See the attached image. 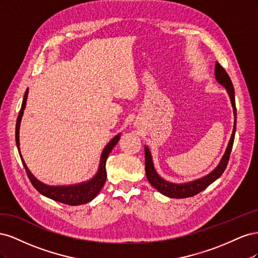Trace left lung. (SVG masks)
I'll use <instances>...</instances> for the list:
<instances>
[{
    "instance_id": "1",
    "label": "left lung",
    "mask_w": 258,
    "mask_h": 258,
    "mask_svg": "<svg viewBox=\"0 0 258 258\" xmlns=\"http://www.w3.org/2000/svg\"><path fill=\"white\" fill-rule=\"evenodd\" d=\"M215 79L216 81L223 85L224 87L227 89L228 95L230 97L231 104L233 107V114H235V126H233L232 130V135L230 138V141L228 143L227 150H226L223 158L218 165L212 172L209 173L207 176L201 177L199 179H196V181H192L189 183H185V184H173V183H169L165 179L161 178L157 172H156L154 169V165L152 161V156L150 153V150L145 146V172L148 182L151 183L153 187H155L159 192H161L165 196H168L170 198H188L192 197L195 195L199 194L204 189H206L207 187L212 184L214 181L220 177L223 172L225 171L226 167H227V163L229 161L230 157V153L232 150V145H233V140H235V134H236V123H237V110H236V102H235V89H233V85L231 83V80L227 72L225 71V69L218 63L216 61L215 63Z\"/></svg>"
}]
</instances>
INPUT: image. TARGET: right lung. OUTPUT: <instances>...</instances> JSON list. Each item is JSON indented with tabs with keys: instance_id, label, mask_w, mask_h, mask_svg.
Segmentation results:
<instances>
[{
	"instance_id": "right-lung-1",
	"label": "right lung",
	"mask_w": 258,
	"mask_h": 258,
	"mask_svg": "<svg viewBox=\"0 0 258 258\" xmlns=\"http://www.w3.org/2000/svg\"><path fill=\"white\" fill-rule=\"evenodd\" d=\"M28 93H29V89H27V91L25 93V97H23L21 110L18 114L17 123H16V144L18 147V152H19L20 157H21V154H20V148H19V128H20V121H21V117L23 114V110H25L26 103H27ZM119 137H120L119 135L116 136L112 140V141L105 146L104 151L102 153V156H101V162H100L97 175L92 179H90L89 182L82 183L79 185H73V186H47V185H45V184L41 183L40 181H37V179L33 176V174L30 172V170L26 166V163H25V161H23L22 157H21V161H22L23 167H25V169H26V172L30 179V182L32 183L34 188L37 191H40L46 197H48L54 201H59V202H61V204H64V205H69V206L84 205V204H87V202L91 201L93 198H95L100 192V190L102 189L103 185L105 184V181H106V170H105L106 159L108 157V155H110V153L112 152L114 146L117 144V142L119 141Z\"/></svg>"
}]
</instances>
